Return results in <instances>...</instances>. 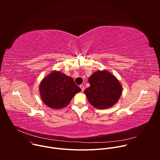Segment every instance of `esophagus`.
<instances>
[{
    "label": "esophagus",
    "instance_id": "obj_1",
    "mask_svg": "<svg viewBox=\"0 0 160 160\" xmlns=\"http://www.w3.org/2000/svg\"><path fill=\"white\" fill-rule=\"evenodd\" d=\"M80 88H81V90H82V92H83L84 90H85V87H84V85H80Z\"/></svg>",
    "mask_w": 160,
    "mask_h": 160
}]
</instances>
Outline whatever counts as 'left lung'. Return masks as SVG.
<instances>
[{
    "label": "left lung",
    "instance_id": "left-lung-1",
    "mask_svg": "<svg viewBox=\"0 0 160 160\" xmlns=\"http://www.w3.org/2000/svg\"><path fill=\"white\" fill-rule=\"evenodd\" d=\"M90 87L84 93L90 104L104 109L115 105L122 94V87L117 78L108 71L98 70L88 78Z\"/></svg>",
    "mask_w": 160,
    "mask_h": 160
}]
</instances>
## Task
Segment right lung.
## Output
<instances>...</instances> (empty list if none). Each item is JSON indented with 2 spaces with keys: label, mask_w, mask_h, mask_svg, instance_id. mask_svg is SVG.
<instances>
[{
  "label": "right lung",
  "mask_w": 160,
  "mask_h": 160,
  "mask_svg": "<svg viewBox=\"0 0 160 160\" xmlns=\"http://www.w3.org/2000/svg\"><path fill=\"white\" fill-rule=\"evenodd\" d=\"M81 90L72 77L56 70L43 78L39 85L42 101L54 109L67 106L74 96Z\"/></svg>",
  "instance_id": "obj_1"
}]
</instances>
